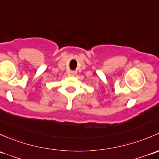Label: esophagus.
Segmentation results:
<instances>
[{
    "instance_id": "obj_1",
    "label": "esophagus",
    "mask_w": 159,
    "mask_h": 159,
    "mask_svg": "<svg viewBox=\"0 0 159 159\" xmlns=\"http://www.w3.org/2000/svg\"><path fill=\"white\" fill-rule=\"evenodd\" d=\"M76 72L74 71V70H71V71L69 72V75H70V76H74L75 75H76Z\"/></svg>"
}]
</instances>
